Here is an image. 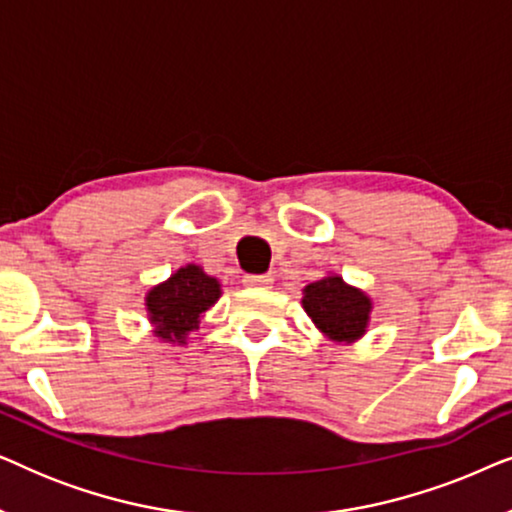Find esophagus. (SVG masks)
I'll return each instance as SVG.
<instances>
[{
  "instance_id": "obj_1",
  "label": "esophagus",
  "mask_w": 512,
  "mask_h": 512,
  "mask_svg": "<svg viewBox=\"0 0 512 512\" xmlns=\"http://www.w3.org/2000/svg\"><path fill=\"white\" fill-rule=\"evenodd\" d=\"M242 282L247 286H270L272 275H244Z\"/></svg>"
}]
</instances>
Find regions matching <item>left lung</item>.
Segmentation results:
<instances>
[{
  "instance_id": "obj_1",
  "label": "left lung",
  "mask_w": 512,
  "mask_h": 512,
  "mask_svg": "<svg viewBox=\"0 0 512 512\" xmlns=\"http://www.w3.org/2000/svg\"><path fill=\"white\" fill-rule=\"evenodd\" d=\"M303 307L321 333L338 342L361 338L368 326V296L347 286L340 277H326L307 286Z\"/></svg>"
}]
</instances>
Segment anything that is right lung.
<instances>
[{
  "instance_id": "obj_1",
  "label": "right lung",
  "mask_w": 512,
  "mask_h": 512,
  "mask_svg": "<svg viewBox=\"0 0 512 512\" xmlns=\"http://www.w3.org/2000/svg\"><path fill=\"white\" fill-rule=\"evenodd\" d=\"M221 296L219 282L198 265L179 268L167 282L158 284L146 296L156 335L170 342H184L186 333L198 328L200 314Z\"/></svg>"
}]
</instances>
